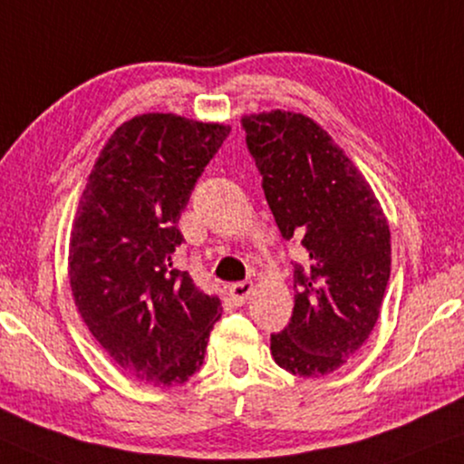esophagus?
Masks as SVG:
<instances>
[{"instance_id":"obj_1","label":"esophagus","mask_w":464,"mask_h":464,"mask_svg":"<svg viewBox=\"0 0 464 464\" xmlns=\"http://www.w3.org/2000/svg\"><path fill=\"white\" fill-rule=\"evenodd\" d=\"M252 282H239V284H233L229 288V300L235 304V306H241L247 300V296H250L252 292Z\"/></svg>"}]
</instances>
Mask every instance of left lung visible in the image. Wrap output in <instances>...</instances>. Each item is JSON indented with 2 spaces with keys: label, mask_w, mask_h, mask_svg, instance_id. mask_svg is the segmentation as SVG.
Returning <instances> with one entry per match:
<instances>
[{
  "label": "left lung",
  "mask_w": 464,
  "mask_h": 464,
  "mask_svg": "<svg viewBox=\"0 0 464 464\" xmlns=\"http://www.w3.org/2000/svg\"><path fill=\"white\" fill-rule=\"evenodd\" d=\"M247 151L284 239L300 246L295 311L271 334L279 368L324 376L357 353L381 313L391 276V233L374 191L311 117L246 115Z\"/></svg>",
  "instance_id": "1"
}]
</instances>
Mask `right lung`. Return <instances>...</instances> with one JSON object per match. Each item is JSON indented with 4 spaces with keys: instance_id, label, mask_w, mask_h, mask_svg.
<instances>
[{
    "instance_id": "1",
    "label": "right lung",
    "mask_w": 464,
    "mask_h": 464,
    "mask_svg": "<svg viewBox=\"0 0 464 464\" xmlns=\"http://www.w3.org/2000/svg\"><path fill=\"white\" fill-rule=\"evenodd\" d=\"M229 132L172 113L132 117L102 147L77 208L69 246L77 311L111 360L155 387L201 368L223 313L174 258L185 244L180 212Z\"/></svg>"
}]
</instances>
